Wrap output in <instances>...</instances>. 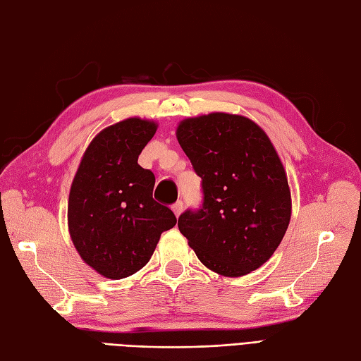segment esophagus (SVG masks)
<instances>
[{"label":"esophagus","instance_id":"34e87169","mask_svg":"<svg viewBox=\"0 0 361 361\" xmlns=\"http://www.w3.org/2000/svg\"><path fill=\"white\" fill-rule=\"evenodd\" d=\"M173 212H174V216L176 217H179L180 216V212L183 211V202L182 200H178L176 203H173Z\"/></svg>","mask_w":361,"mask_h":361}]
</instances>
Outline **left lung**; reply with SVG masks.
Returning a JSON list of instances; mask_svg holds the SVG:
<instances>
[{
    "label": "left lung",
    "mask_w": 361,
    "mask_h": 361,
    "mask_svg": "<svg viewBox=\"0 0 361 361\" xmlns=\"http://www.w3.org/2000/svg\"><path fill=\"white\" fill-rule=\"evenodd\" d=\"M176 135L203 194L200 208L180 214V233L208 269L250 274L274 255L290 223L288 182L276 150L241 115L183 120Z\"/></svg>",
    "instance_id": "left-lung-1"
}]
</instances>
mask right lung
<instances>
[{
  "instance_id": "obj_1",
  "label": "right lung",
  "mask_w": 361,
  "mask_h": 361,
  "mask_svg": "<svg viewBox=\"0 0 361 361\" xmlns=\"http://www.w3.org/2000/svg\"><path fill=\"white\" fill-rule=\"evenodd\" d=\"M154 132L157 124L141 118L106 128L87 145L71 185V240L86 264L109 279L142 269L161 233L178 221L153 199L154 174L138 165Z\"/></svg>"
}]
</instances>
